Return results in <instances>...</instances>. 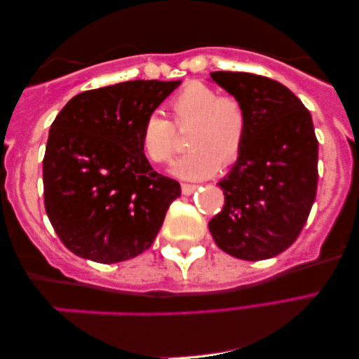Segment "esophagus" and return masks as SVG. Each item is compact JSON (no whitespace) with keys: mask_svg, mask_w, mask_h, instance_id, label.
<instances>
[{"mask_svg":"<svg viewBox=\"0 0 359 359\" xmlns=\"http://www.w3.org/2000/svg\"><path fill=\"white\" fill-rule=\"evenodd\" d=\"M196 189H197L196 184H181V191H183L184 196H191Z\"/></svg>","mask_w":359,"mask_h":359,"instance_id":"esophagus-1","label":"esophagus"}]
</instances>
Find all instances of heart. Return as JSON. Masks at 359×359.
<instances>
[{"label":"heart","mask_w":359,"mask_h":359,"mask_svg":"<svg viewBox=\"0 0 359 359\" xmlns=\"http://www.w3.org/2000/svg\"><path fill=\"white\" fill-rule=\"evenodd\" d=\"M173 124L189 132L191 151L172 165V173L183 180L198 181L213 176L221 161L238 157L248 132V116L237 97L226 95L203 82L186 84L170 102ZM172 122L156 113L148 114L140 130L141 148L154 163H165L175 152L176 133Z\"/></svg>","instance_id":"1"}]
</instances>
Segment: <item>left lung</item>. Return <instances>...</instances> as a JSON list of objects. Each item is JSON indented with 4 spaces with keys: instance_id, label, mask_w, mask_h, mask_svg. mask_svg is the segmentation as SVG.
Instances as JSON below:
<instances>
[{
    "instance_id": "left-lung-1",
    "label": "left lung",
    "mask_w": 359,
    "mask_h": 359,
    "mask_svg": "<svg viewBox=\"0 0 359 359\" xmlns=\"http://www.w3.org/2000/svg\"><path fill=\"white\" fill-rule=\"evenodd\" d=\"M211 79L243 103L246 140L218 186L224 207L208 222L227 255L262 261L296 242L318 184V140L312 116L280 82L259 74L215 72Z\"/></svg>"
}]
</instances>
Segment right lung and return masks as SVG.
<instances>
[{
    "instance_id": "right-lung-1",
    "label": "right lung",
    "mask_w": 359,
    "mask_h": 359,
    "mask_svg": "<svg viewBox=\"0 0 359 359\" xmlns=\"http://www.w3.org/2000/svg\"><path fill=\"white\" fill-rule=\"evenodd\" d=\"M180 84L138 79L86 90L52 122L43 161L44 207L76 256L114 264L154 242L181 187L154 172L140 130Z\"/></svg>"
}]
</instances>
